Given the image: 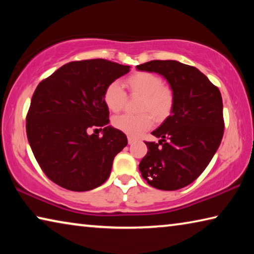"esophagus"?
<instances>
[{
  "label": "esophagus",
  "mask_w": 254,
  "mask_h": 254,
  "mask_svg": "<svg viewBox=\"0 0 254 254\" xmlns=\"http://www.w3.org/2000/svg\"><path fill=\"white\" fill-rule=\"evenodd\" d=\"M135 141H136L135 137H133V136H127V142H128V144H131V143H133V142H135Z\"/></svg>",
  "instance_id": "obj_1"
}]
</instances>
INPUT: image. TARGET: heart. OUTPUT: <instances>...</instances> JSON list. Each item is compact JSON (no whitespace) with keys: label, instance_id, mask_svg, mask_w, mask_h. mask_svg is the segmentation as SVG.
Here are the masks:
<instances>
[{"label":"heart","instance_id":"b5f03b06","mask_svg":"<svg viewBox=\"0 0 254 254\" xmlns=\"http://www.w3.org/2000/svg\"><path fill=\"white\" fill-rule=\"evenodd\" d=\"M126 85L131 95L142 98L139 111L143 113L119 115L112 121L115 128L127 135L137 136L152 127V116L157 121H163L171 114L175 106L174 91L169 86L163 85L158 75L148 71L134 72L126 79ZM103 100L107 109L117 113L126 105L127 93L118 81H113L105 87Z\"/></svg>","mask_w":254,"mask_h":254}]
</instances>
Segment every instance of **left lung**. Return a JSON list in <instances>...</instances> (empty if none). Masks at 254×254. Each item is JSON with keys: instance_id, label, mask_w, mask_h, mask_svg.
Wrapping results in <instances>:
<instances>
[{"instance_id": "1", "label": "left lung", "mask_w": 254, "mask_h": 254, "mask_svg": "<svg viewBox=\"0 0 254 254\" xmlns=\"http://www.w3.org/2000/svg\"><path fill=\"white\" fill-rule=\"evenodd\" d=\"M168 80L175 106L151 134L159 142H145L148 152L139 169L147 183L161 190H177L200 176L221 144L224 133L220 89L197 68L176 60H151L137 65Z\"/></svg>"}]
</instances>
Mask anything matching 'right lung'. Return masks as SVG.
I'll list each match as a JSON object with an SVG mask.
<instances>
[{"mask_svg": "<svg viewBox=\"0 0 254 254\" xmlns=\"http://www.w3.org/2000/svg\"><path fill=\"white\" fill-rule=\"evenodd\" d=\"M128 70L130 66L105 59L77 60L37 86L25 128L34 158L51 182L86 191L110 177L114 158L127 139L122 131L106 127L110 112L103 93Z\"/></svg>", "mask_w": 254, "mask_h": 254, "instance_id": "1", "label": "right lung"}]
</instances>
